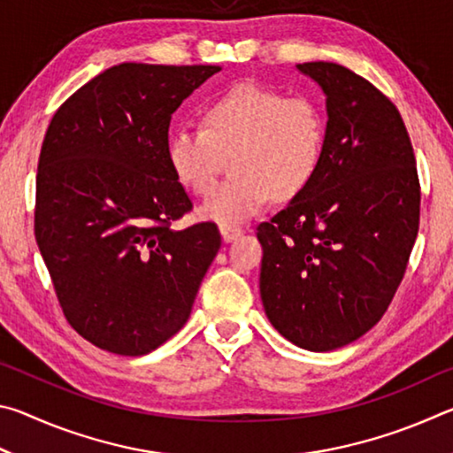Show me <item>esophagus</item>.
Returning a JSON list of instances; mask_svg holds the SVG:
<instances>
[{
	"label": "esophagus",
	"instance_id": "1",
	"mask_svg": "<svg viewBox=\"0 0 453 453\" xmlns=\"http://www.w3.org/2000/svg\"><path fill=\"white\" fill-rule=\"evenodd\" d=\"M219 234L224 237V242H234L243 234V229L240 226H232V224H221L219 226Z\"/></svg>",
	"mask_w": 453,
	"mask_h": 453
}]
</instances>
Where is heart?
I'll list each match as a JSON object with an SVG mask.
<instances>
[{
  "label": "heart",
  "instance_id": "b5f03b06",
  "mask_svg": "<svg viewBox=\"0 0 453 453\" xmlns=\"http://www.w3.org/2000/svg\"><path fill=\"white\" fill-rule=\"evenodd\" d=\"M326 140L327 119L316 99L242 81L202 107L199 126L173 129L167 162L183 188L205 197L232 157L235 175L203 203L202 216L237 224L257 216L273 196H300L316 178Z\"/></svg>",
  "mask_w": 453,
  "mask_h": 453
}]
</instances>
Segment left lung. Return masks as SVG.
Wrapping results in <instances>:
<instances>
[{
    "label": "left lung",
    "instance_id": "left-lung-1",
    "mask_svg": "<svg viewBox=\"0 0 453 453\" xmlns=\"http://www.w3.org/2000/svg\"><path fill=\"white\" fill-rule=\"evenodd\" d=\"M297 70L326 94L327 140L316 178L257 226L267 318L310 351L348 346L386 313L419 227V178L403 119L348 67Z\"/></svg>",
    "mask_w": 453,
    "mask_h": 453
}]
</instances>
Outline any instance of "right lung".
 <instances>
[{
	"label": "right lung",
	"mask_w": 453,
	"mask_h": 453,
	"mask_svg": "<svg viewBox=\"0 0 453 453\" xmlns=\"http://www.w3.org/2000/svg\"><path fill=\"white\" fill-rule=\"evenodd\" d=\"M218 65L119 64L59 105L35 178V242L65 319L94 346L143 356L186 324L221 235L167 162L172 113Z\"/></svg>",
	"instance_id": "add662e5"
}]
</instances>
